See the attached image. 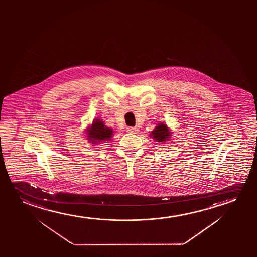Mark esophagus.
Masks as SVG:
<instances>
[{
    "label": "esophagus",
    "instance_id": "34e87169",
    "mask_svg": "<svg viewBox=\"0 0 257 257\" xmlns=\"http://www.w3.org/2000/svg\"><path fill=\"white\" fill-rule=\"evenodd\" d=\"M127 131H128V132H130V133H137L138 131V128L137 127H128V128H127Z\"/></svg>",
    "mask_w": 257,
    "mask_h": 257
}]
</instances>
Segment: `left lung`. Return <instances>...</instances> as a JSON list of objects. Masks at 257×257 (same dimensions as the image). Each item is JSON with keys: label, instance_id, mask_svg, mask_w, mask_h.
Here are the masks:
<instances>
[{"label": "left lung", "instance_id": "8db88e82", "mask_svg": "<svg viewBox=\"0 0 257 257\" xmlns=\"http://www.w3.org/2000/svg\"><path fill=\"white\" fill-rule=\"evenodd\" d=\"M151 135L158 142L165 141L169 136V132L165 123H161L155 127V130L152 132Z\"/></svg>", "mask_w": 257, "mask_h": 257}]
</instances>
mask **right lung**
<instances>
[{
	"mask_svg": "<svg viewBox=\"0 0 257 257\" xmlns=\"http://www.w3.org/2000/svg\"><path fill=\"white\" fill-rule=\"evenodd\" d=\"M112 133V129L106 127L101 120L95 119L92 123L90 130L88 131V139H90V141H94L92 142L106 141L111 138Z\"/></svg>",
	"mask_w": 257,
	"mask_h": 257,
	"instance_id": "add662e5",
	"label": "right lung"
}]
</instances>
